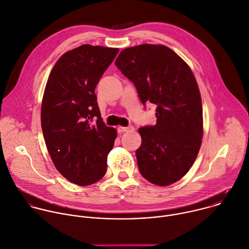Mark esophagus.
Segmentation results:
<instances>
[{"label":"esophagus","instance_id":"obj_1","mask_svg":"<svg viewBox=\"0 0 249 249\" xmlns=\"http://www.w3.org/2000/svg\"><path fill=\"white\" fill-rule=\"evenodd\" d=\"M118 130H119V132H127V131L134 130V127L132 125H129V126H119Z\"/></svg>","mask_w":249,"mask_h":249}]
</instances>
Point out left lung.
Wrapping results in <instances>:
<instances>
[{"label": "left lung", "instance_id": "left-lung-1", "mask_svg": "<svg viewBox=\"0 0 249 249\" xmlns=\"http://www.w3.org/2000/svg\"><path fill=\"white\" fill-rule=\"evenodd\" d=\"M115 64L134 84L143 105H157V124L138 129L139 171L155 185H171L190 170L201 145L202 106L196 78L190 66L163 45L124 49Z\"/></svg>", "mask_w": 249, "mask_h": 249}]
</instances>
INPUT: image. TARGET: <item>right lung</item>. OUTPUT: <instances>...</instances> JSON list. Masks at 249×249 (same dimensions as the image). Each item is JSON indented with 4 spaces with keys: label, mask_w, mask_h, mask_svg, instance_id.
Listing matches in <instances>:
<instances>
[{
    "label": "right lung",
    "mask_w": 249,
    "mask_h": 249,
    "mask_svg": "<svg viewBox=\"0 0 249 249\" xmlns=\"http://www.w3.org/2000/svg\"><path fill=\"white\" fill-rule=\"evenodd\" d=\"M119 49L83 45L54 64L44 91L41 123L52 160L68 181L89 186L107 170L117 129L105 125L94 93Z\"/></svg>",
    "instance_id": "obj_1"
}]
</instances>
